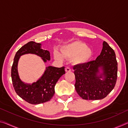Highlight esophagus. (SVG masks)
Returning a JSON list of instances; mask_svg holds the SVG:
<instances>
[{
    "mask_svg": "<svg viewBox=\"0 0 128 128\" xmlns=\"http://www.w3.org/2000/svg\"><path fill=\"white\" fill-rule=\"evenodd\" d=\"M65 71H66V72H70L71 71V68H70V67H68V66L66 67Z\"/></svg>",
    "mask_w": 128,
    "mask_h": 128,
    "instance_id": "obj_1",
    "label": "esophagus"
}]
</instances>
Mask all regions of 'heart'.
Listing matches in <instances>:
<instances>
[{"instance_id": "b5f03b06", "label": "heart", "mask_w": 128, "mask_h": 128, "mask_svg": "<svg viewBox=\"0 0 128 128\" xmlns=\"http://www.w3.org/2000/svg\"><path fill=\"white\" fill-rule=\"evenodd\" d=\"M62 54L64 58H72L76 64H82L87 63L92 56V51L86 47L84 42L76 41L64 46L61 50ZM54 58L56 60H61L62 56L60 52H54Z\"/></svg>"}]
</instances>
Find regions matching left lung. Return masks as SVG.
Wrapping results in <instances>:
<instances>
[{"instance_id": "1", "label": "left lung", "mask_w": 128, "mask_h": 128, "mask_svg": "<svg viewBox=\"0 0 128 128\" xmlns=\"http://www.w3.org/2000/svg\"><path fill=\"white\" fill-rule=\"evenodd\" d=\"M117 62L114 51L104 41L101 54L96 60L74 66L75 88L80 97L86 100H97L106 97L114 88L117 78ZM105 76L98 75L99 68Z\"/></svg>"}]
</instances>
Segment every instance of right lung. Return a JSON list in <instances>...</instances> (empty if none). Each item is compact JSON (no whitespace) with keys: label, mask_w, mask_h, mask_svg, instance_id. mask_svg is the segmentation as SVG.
I'll return each instance as SVG.
<instances>
[{"label":"right lung","mask_w":128,"mask_h":128,"mask_svg":"<svg viewBox=\"0 0 128 128\" xmlns=\"http://www.w3.org/2000/svg\"><path fill=\"white\" fill-rule=\"evenodd\" d=\"M28 53L40 56L44 62L50 60V52L41 48L40 44L30 41L23 46L15 54L11 68L13 87L18 95L27 102L34 105L46 102L52 99L55 93L54 88L56 83L60 76L65 74L64 67L59 68L48 66L38 81L31 84H25L19 77L17 65L19 57Z\"/></svg>","instance_id":"obj_1"}]
</instances>
